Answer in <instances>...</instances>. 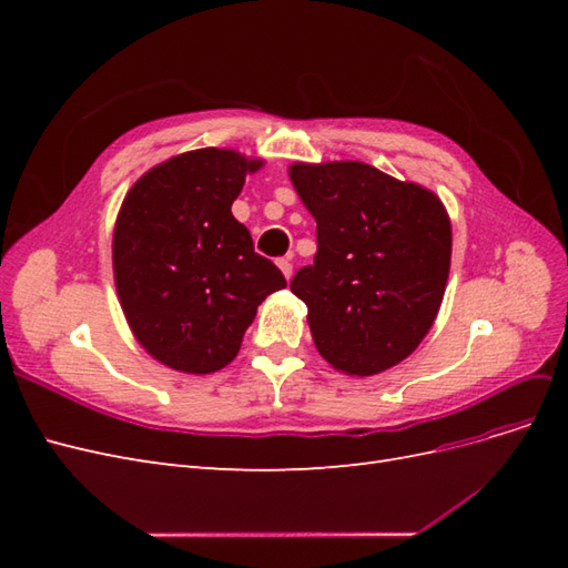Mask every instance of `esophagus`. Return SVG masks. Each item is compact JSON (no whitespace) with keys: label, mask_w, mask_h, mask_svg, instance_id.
I'll return each instance as SVG.
<instances>
[{"label":"esophagus","mask_w":568,"mask_h":568,"mask_svg":"<svg viewBox=\"0 0 568 568\" xmlns=\"http://www.w3.org/2000/svg\"><path fill=\"white\" fill-rule=\"evenodd\" d=\"M277 265H280V270L284 272V277L291 280V272H294V261H291V257L286 255V257H280Z\"/></svg>","instance_id":"1"}]
</instances>
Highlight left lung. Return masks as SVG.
<instances>
[{
	"instance_id": "8db88e82",
	"label": "left lung",
	"mask_w": 568,
	"mask_h": 568,
	"mask_svg": "<svg viewBox=\"0 0 568 568\" xmlns=\"http://www.w3.org/2000/svg\"><path fill=\"white\" fill-rule=\"evenodd\" d=\"M317 222L315 263L291 291L307 305L320 355L348 376H372L417 351L440 311L453 227L443 201L359 161L294 163Z\"/></svg>"
}]
</instances>
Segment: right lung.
<instances>
[{"mask_svg": "<svg viewBox=\"0 0 568 568\" xmlns=\"http://www.w3.org/2000/svg\"><path fill=\"white\" fill-rule=\"evenodd\" d=\"M263 168L234 149H196L132 184L113 230V280L140 346L161 365L211 374L242 348L257 305L286 286L232 215L246 175Z\"/></svg>", "mask_w": 568, "mask_h": 568, "instance_id": "obj_1", "label": "right lung"}]
</instances>
